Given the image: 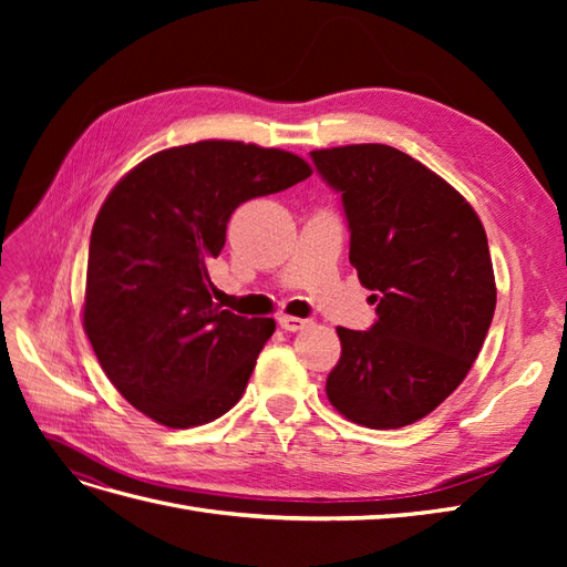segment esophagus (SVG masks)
<instances>
[{"label":"esophagus","mask_w":567,"mask_h":567,"mask_svg":"<svg viewBox=\"0 0 567 567\" xmlns=\"http://www.w3.org/2000/svg\"><path fill=\"white\" fill-rule=\"evenodd\" d=\"M279 326H281V329H286V331H302V329H307V326H310V321L284 315V317H279Z\"/></svg>","instance_id":"1"}]
</instances>
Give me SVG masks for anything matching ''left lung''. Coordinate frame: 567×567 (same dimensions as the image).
<instances>
[{
  "instance_id": "obj_1",
  "label": "left lung",
  "mask_w": 567,
  "mask_h": 567,
  "mask_svg": "<svg viewBox=\"0 0 567 567\" xmlns=\"http://www.w3.org/2000/svg\"><path fill=\"white\" fill-rule=\"evenodd\" d=\"M340 194L350 262L373 290L369 331L338 326L326 381L342 416L388 431L431 414L466 379L496 307L483 221L454 186L385 144L312 151Z\"/></svg>"
}]
</instances>
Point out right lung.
<instances>
[{"mask_svg": "<svg viewBox=\"0 0 567 567\" xmlns=\"http://www.w3.org/2000/svg\"><path fill=\"white\" fill-rule=\"evenodd\" d=\"M310 175L296 153L213 140L161 151L115 184L90 238L82 323L134 409L192 427L241 400L277 323L221 310L208 262L238 205Z\"/></svg>", "mask_w": 567, "mask_h": 567, "instance_id": "1", "label": "right lung"}]
</instances>
